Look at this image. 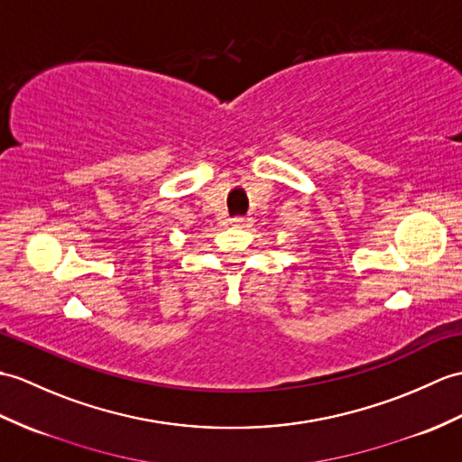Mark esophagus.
Here are the masks:
<instances>
[{
	"instance_id": "obj_1",
	"label": "esophagus",
	"mask_w": 462,
	"mask_h": 462,
	"mask_svg": "<svg viewBox=\"0 0 462 462\" xmlns=\"http://www.w3.org/2000/svg\"><path fill=\"white\" fill-rule=\"evenodd\" d=\"M250 224H252V218H248V217L232 218V226H236V228H248Z\"/></svg>"
}]
</instances>
